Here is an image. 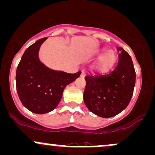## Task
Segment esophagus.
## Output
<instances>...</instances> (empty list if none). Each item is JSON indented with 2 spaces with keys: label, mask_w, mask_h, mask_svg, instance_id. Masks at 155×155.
<instances>
[{
  "label": "esophagus",
  "mask_w": 155,
  "mask_h": 155,
  "mask_svg": "<svg viewBox=\"0 0 155 155\" xmlns=\"http://www.w3.org/2000/svg\"><path fill=\"white\" fill-rule=\"evenodd\" d=\"M81 76H82V77H84V76H85V73H84V72H81Z\"/></svg>",
  "instance_id": "34e87169"
}]
</instances>
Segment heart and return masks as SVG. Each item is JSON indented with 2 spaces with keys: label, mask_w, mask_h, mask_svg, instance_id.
Instances as JSON below:
<instances>
[{
  "label": "heart",
  "mask_w": 155,
  "mask_h": 155,
  "mask_svg": "<svg viewBox=\"0 0 155 155\" xmlns=\"http://www.w3.org/2000/svg\"><path fill=\"white\" fill-rule=\"evenodd\" d=\"M106 51L105 48H101L96 51L97 56H101L96 64L97 71L101 74H105L110 71L116 62V54L113 51Z\"/></svg>",
  "instance_id": "heart-1"
}]
</instances>
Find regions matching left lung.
Instances as JSON below:
<instances>
[{"mask_svg": "<svg viewBox=\"0 0 155 155\" xmlns=\"http://www.w3.org/2000/svg\"><path fill=\"white\" fill-rule=\"evenodd\" d=\"M118 65L104 76H87L83 98L88 110L101 118H111L128 106L135 84V71L132 58L118 47Z\"/></svg>", "mask_w": 155, "mask_h": 155, "instance_id": "obj_1", "label": "left lung"}]
</instances>
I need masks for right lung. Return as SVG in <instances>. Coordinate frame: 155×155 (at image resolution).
<instances>
[{
    "instance_id": "1",
    "label": "right lung",
    "mask_w": 155,
    "mask_h": 155,
    "mask_svg": "<svg viewBox=\"0 0 155 155\" xmlns=\"http://www.w3.org/2000/svg\"><path fill=\"white\" fill-rule=\"evenodd\" d=\"M47 37L37 40L25 51L16 71L18 96L27 110L36 114L50 113L57 107L65 87L80 76L81 71L68 74L45 66L39 51Z\"/></svg>"
}]
</instances>
